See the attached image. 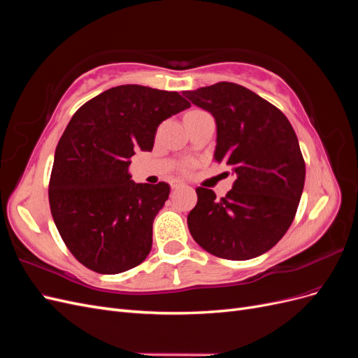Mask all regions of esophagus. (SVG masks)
<instances>
[{
  "label": "esophagus",
  "mask_w": 358,
  "mask_h": 358,
  "mask_svg": "<svg viewBox=\"0 0 358 358\" xmlns=\"http://www.w3.org/2000/svg\"><path fill=\"white\" fill-rule=\"evenodd\" d=\"M170 185H171V188H173V189H178V188L185 187V183H183L182 180H171Z\"/></svg>",
  "instance_id": "esophagus-1"
}]
</instances>
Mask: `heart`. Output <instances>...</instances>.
<instances>
[{"instance_id": "b5f03b06", "label": "heart", "mask_w": 358, "mask_h": 358, "mask_svg": "<svg viewBox=\"0 0 358 358\" xmlns=\"http://www.w3.org/2000/svg\"><path fill=\"white\" fill-rule=\"evenodd\" d=\"M197 112H203V110H199V109H194V110H189L188 113H197ZM188 113H187V115H188ZM185 169H187V167H185Z\"/></svg>"}]
</instances>
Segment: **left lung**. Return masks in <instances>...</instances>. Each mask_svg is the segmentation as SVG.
<instances>
[{
	"label": "left lung",
	"instance_id": "8db88e82",
	"mask_svg": "<svg viewBox=\"0 0 358 358\" xmlns=\"http://www.w3.org/2000/svg\"><path fill=\"white\" fill-rule=\"evenodd\" d=\"M187 99L215 116L218 137L213 159L233 169V189L216 199L199 187L188 215L191 236L225 259L267 252L289 229L305 187V159L287 116L245 86L220 82Z\"/></svg>",
	"mask_w": 358,
	"mask_h": 358
}]
</instances>
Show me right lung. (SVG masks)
<instances>
[{
  "label": "right lung",
  "instance_id": "right-lung-1",
  "mask_svg": "<svg viewBox=\"0 0 358 358\" xmlns=\"http://www.w3.org/2000/svg\"><path fill=\"white\" fill-rule=\"evenodd\" d=\"M189 106L178 92L121 85L70 119L55 150L49 204L64 243L85 267L115 275L145 262L170 187L136 183L128 167L136 150H152L158 125Z\"/></svg>",
  "mask_w": 358,
  "mask_h": 358
}]
</instances>
